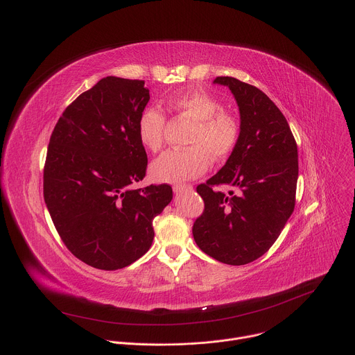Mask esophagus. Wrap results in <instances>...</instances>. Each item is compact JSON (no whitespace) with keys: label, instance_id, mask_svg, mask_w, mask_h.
<instances>
[{"label":"esophagus","instance_id":"1","mask_svg":"<svg viewBox=\"0 0 355 355\" xmlns=\"http://www.w3.org/2000/svg\"><path fill=\"white\" fill-rule=\"evenodd\" d=\"M173 189H174L175 193H181V192H184V191H191L192 187H191L189 184H177V185L173 187Z\"/></svg>","mask_w":355,"mask_h":355}]
</instances>
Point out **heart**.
<instances>
[{"mask_svg": "<svg viewBox=\"0 0 355 355\" xmlns=\"http://www.w3.org/2000/svg\"><path fill=\"white\" fill-rule=\"evenodd\" d=\"M167 110L187 116L195 122L185 150H167L150 166V174L159 182H184L204 174L211 159L226 160L237 146L240 137L239 123L230 115L222 112L218 99L200 89H191L167 99ZM166 126L164 114L147 107L137 121L140 143L151 151H157L163 144Z\"/></svg>", "mask_w": 355, "mask_h": 355, "instance_id": "1", "label": "heart"}]
</instances>
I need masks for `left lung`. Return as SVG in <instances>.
<instances>
[{
  "label": "left lung",
  "mask_w": 355,
  "mask_h": 355,
  "mask_svg": "<svg viewBox=\"0 0 355 355\" xmlns=\"http://www.w3.org/2000/svg\"><path fill=\"white\" fill-rule=\"evenodd\" d=\"M234 95L240 137L222 170L196 187L205 209L192 234L212 259L244 266L260 259L275 243L295 208L297 146L289 125L257 87L233 77H216ZM226 184L230 193L213 188Z\"/></svg>",
  "instance_id": "8db88e82"
}]
</instances>
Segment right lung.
I'll return each mask as SVG.
<instances>
[{
    "instance_id": "1",
    "label": "right lung",
    "mask_w": 355,
    "mask_h": 355,
    "mask_svg": "<svg viewBox=\"0 0 355 355\" xmlns=\"http://www.w3.org/2000/svg\"><path fill=\"white\" fill-rule=\"evenodd\" d=\"M150 99L143 80L105 77L78 95L50 136L43 196L66 247L105 271L130 266L153 243V219L173 199L146 175L137 121Z\"/></svg>"
}]
</instances>
